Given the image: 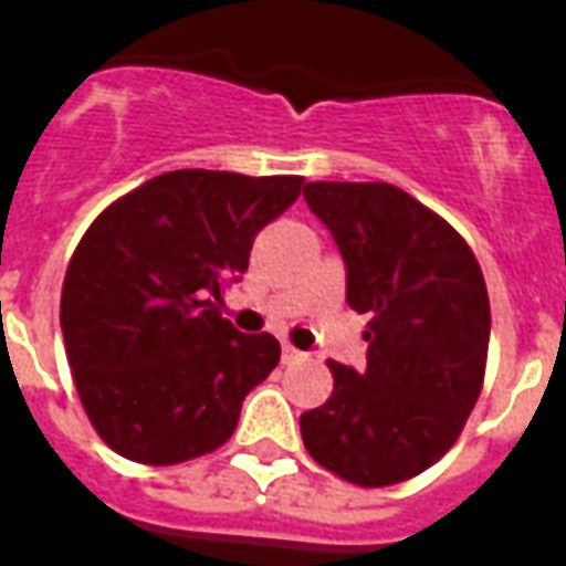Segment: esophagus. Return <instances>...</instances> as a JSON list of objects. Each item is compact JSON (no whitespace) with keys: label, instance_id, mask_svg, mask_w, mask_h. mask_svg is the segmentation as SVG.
Returning a JSON list of instances; mask_svg holds the SVG:
<instances>
[{"label":"esophagus","instance_id":"1","mask_svg":"<svg viewBox=\"0 0 566 566\" xmlns=\"http://www.w3.org/2000/svg\"><path fill=\"white\" fill-rule=\"evenodd\" d=\"M303 352H300V348H294V345H284L282 348V360L284 364H294V360H303Z\"/></svg>","mask_w":566,"mask_h":566}]
</instances>
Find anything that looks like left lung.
<instances>
[{"label":"left lung","mask_w":566,"mask_h":566,"mask_svg":"<svg viewBox=\"0 0 566 566\" xmlns=\"http://www.w3.org/2000/svg\"><path fill=\"white\" fill-rule=\"evenodd\" d=\"M308 209L345 260V300L367 312V367L331 360V400L300 416L308 454L345 482L424 473L461 437L485 379L491 306L458 230L385 181H308Z\"/></svg>","instance_id":"obj_1"}]
</instances>
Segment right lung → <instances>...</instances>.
Wrapping results in <instances>:
<instances>
[{"label": "right lung", "instance_id": "right-lung-1", "mask_svg": "<svg viewBox=\"0 0 566 566\" xmlns=\"http://www.w3.org/2000/svg\"><path fill=\"white\" fill-rule=\"evenodd\" d=\"M300 175L175 169L112 202L69 260L60 327L84 412L108 449L169 467L233 437L282 345L223 318L221 287Z\"/></svg>", "mask_w": 566, "mask_h": 566}]
</instances>
